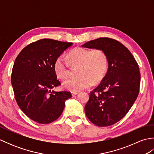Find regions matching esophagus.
Masks as SVG:
<instances>
[{
  "label": "esophagus",
  "instance_id": "esophagus-1",
  "mask_svg": "<svg viewBox=\"0 0 154 154\" xmlns=\"http://www.w3.org/2000/svg\"><path fill=\"white\" fill-rule=\"evenodd\" d=\"M78 93H78V92H75V91H72V92H71V94H72V95H76V94H77Z\"/></svg>",
  "mask_w": 154,
  "mask_h": 154
}]
</instances>
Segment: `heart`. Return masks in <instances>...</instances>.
I'll use <instances>...</instances> for the list:
<instances>
[{
  "mask_svg": "<svg viewBox=\"0 0 154 154\" xmlns=\"http://www.w3.org/2000/svg\"><path fill=\"white\" fill-rule=\"evenodd\" d=\"M68 59L73 66H78L77 77L70 78L63 83L65 89L77 92L87 89L93 83H97L102 80L108 70L109 60L106 54L102 49L89 50L81 47L73 49L68 54ZM55 74L61 79L68 77L70 73L69 64L66 57L60 56L54 63Z\"/></svg>",
  "mask_w": 154,
  "mask_h": 154,
  "instance_id": "1",
  "label": "heart"
}]
</instances>
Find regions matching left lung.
Listing matches in <instances>:
<instances>
[{
    "instance_id": "8db88e82",
    "label": "left lung",
    "mask_w": 154,
    "mask_h": 154,
    "mask_svg": "<svg viewBox=\"0 0 154 154\" xmlns=\"http://www.w3.org/2000/svg\"><path fill=\"white\" fill-rule=\"evenodd\" d=\"M81 46L102 49L107 55V72L99 85L90 93L85 112L95 125L111 126L126 115L138 97L140 85L138 65L130 51L112 38H100Z\"/></svg>"
}]
</instances>
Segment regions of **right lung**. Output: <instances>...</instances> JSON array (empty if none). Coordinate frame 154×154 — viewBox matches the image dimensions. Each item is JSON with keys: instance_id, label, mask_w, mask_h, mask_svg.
Wrapping results in <instances>:
<instances>
[{"instance_id": "1", "label": "right lung", "mask_w": 154, "mask_h": 154, "mask_svg": "<svg viewBox=\"0 0 154 154\" xmlns=\"http://www.w3.org/2000/svg\"><path fill=\"white\" fill-rule=\"evenodd\" d=\"M71 42L42 39L26 46L16 58L11 75L15 99L26 115L39 124H49L63 112L68 91L51 89L60 85L54 70L58 57Z\"/></svg>"}]
</instances>
